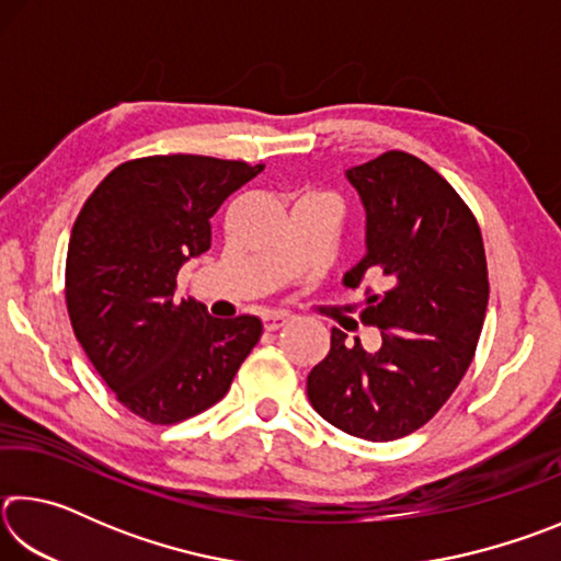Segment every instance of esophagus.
Returning <instances> with one entry per match:
<instances>
[{
  "label": "esophagus",
  "instance_id": "obj_1",
  "mask_svg": "<svg viewBox=\"0 0 561 561\" xmlns=\"http://www.w3.org/2000/svg\"><path fill=\"white\" fill-rule=\"evenodd\" d=\"M262 321H264V329H267V331H277V329L287 324L289 314H284V311H270V314L262 317Z\"/></svg>",
  "mask_w": 561,
  "mask_h": 561
}]
</instances>
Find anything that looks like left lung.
<instances>
[{"mask_svg":"<svg viewBox=\"0 0 561 561\" xmlns=\"http://www.w3.org/2000/svg\"><path fill=\"white\" fill-rule=\"evenodd\" d=\"M346 178L366 210V257L344 284L383 279L360 311L383 344L368 354L331 329L307 396L339 431L386 443L428 423L468 371L490 297L485 247L470 207L421 158L388 150Z\"/></svg>","mask_w":561,"mask_h":561,"instance_id":"8db88e82","label":"left lung"}]
</instances>
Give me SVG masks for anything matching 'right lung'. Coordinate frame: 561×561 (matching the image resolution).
Returning <instances> with one entry per match:
<instances>
[{
	"label": "right lung",
	"instance_id": "add662e5",
	"mask_svg": "<svg viewBox=\"0 0 561 561\" xmlns=\"http://www.w3.org/2000/svg\"><path fill=\"white\" fill-rule=\"evenodd\" d=\"M264 165L148 156L101 180L66 254L73 334L123 408L156 425L207 411L262 336V321L215 319L175 301L178 272L210 250V217Z\"/></svg>",
	"mask_w": 561,
	"mask_h": 561
}]
</instances>
